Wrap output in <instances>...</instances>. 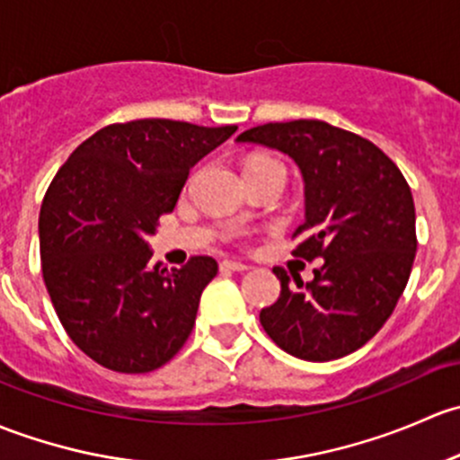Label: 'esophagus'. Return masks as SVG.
I'll return each mask as SVG.
<instances>
[{"label": "esophagus", "mask_w": 460, "mask_h": 460, "mask_svg": "<svg viewBox=\"0 0 460 460\" xmlns=\"http://www.w3.org/2000/svg\"><path fill=\"white\" fill-rule=\"evenodd\" d=\"M221 270H226V272H245V270H250V265L241 261H224L221 263Z\"/></svg>", "instance_id": "34e87169"}]
</instances>
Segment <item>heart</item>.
<instances>
[{"label": "heart", "instance_id": "b5f03b06", "mask_svg": "<svg viewBox=\"0 0 460 460\" xmlns=\"http://www.w3.org/2000/svg\"><path fill=\"white\" fill-rule=\"evenodd\" d=\"M252 165H279L277 161H272V159H265V157H257V159H252L248 164V168H252ZM279 168H281V165H279Z\"/></svg>", "mask_w": 460, "mask_h": 460}]
</instances>
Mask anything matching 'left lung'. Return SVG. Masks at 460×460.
<instances>
[{
    "instance_id": "left-lung-1",
    "label": "left lung",
    "mask_w": 460,
    "mask_h": 460,
    "mask_svg": "<svg viewBox=\"0 0 460 460\" xmlns=\"http://www.w3.org/2000/svg\"><path fill=\"white\" fill-rule=\"evenodd\" d=\"M295 159L305 183V221L295 257L321 265L296 288L283 268L277 303L259 319L270 339L303 361H332L363 348L394 312L416 257L414 199L381 148L319 119L263 124L241 132Z\"/></svg>"
}]
</instances>
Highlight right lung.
<instances>
[{
	"label": "right lung",
	"mask_w": 460,
	"mask_h": 460,
	"mask_svg": "<svg viewBox=\"0 0 460 460\" xmlns=\"http://www.w3.org/2000/svg\"><path fill=\"white\" fill-rule=\"evenodd\" d=\"M234 130L172 119L112 124L55 174L40 212L41 272L64 330L99 366L153 372L190 336L217 261L150 265L146 236L174 210L192 165Z\"/></svg>",
	"instance_id": "add662e5"
}]
</instances>
